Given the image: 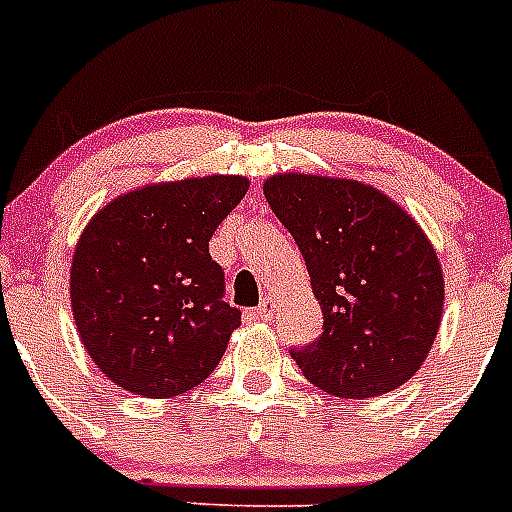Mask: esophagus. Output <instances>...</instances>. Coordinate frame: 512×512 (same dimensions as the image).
Here are the masks:
<instances>
[{"instance_id":"1","label":"esophagus","mask_w":512,"mask_h":512,"mask_svg":"<svg viewBox=\"0 0 512 512\" xmlns=\"http://www.w3.org/2000/svg\"><path fill=\"white\" fill-rule=\"evenodd\" d=\"M256 315H259L261 320H269L271 315H274V297H264L261 305L256 307Z\"/></svg>"}]
</instances>
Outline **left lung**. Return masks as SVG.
Listing matches in <instances>:
<instances>
[{
    "mask_svg": "<svg viewBox=\"0 0 512 512\" xmlns=\"http://www.w3.org/2000/svg\"><path fill=\"white\" fill-rule=\"evenodd\" d=\"M264 194L292 233L323 333L292 351L307 379L348 400L408 382L443 318V271L415 217L356 179L274 174Z\"/></svg>",
    "mask_w": 512,
    "mask_h": 512,
    "instance_id": "1",
    "label": "left lung"
}]
</instances>
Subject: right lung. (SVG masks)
I'll use <instances>...</instances> for the list:
<instances>
[{
  "label": "right lung",
  "instance_id": "right-lung-1",
  "mask_svg": "<svg viewBox=\"0 0 512 512\" xmlns=\"http://www.w3.org/2000/svg\"><path fill=\"white\" fill-rule=\"evenodd\" d=\"M246 192L235 174L146 184L87 223L71 261V310L87 354L122 390L164 400L215 372L241 310L223 302L210 238Z\"/></svg>",
  "mask_w": 512,
  "mask_h": 512
}]
</instances>
